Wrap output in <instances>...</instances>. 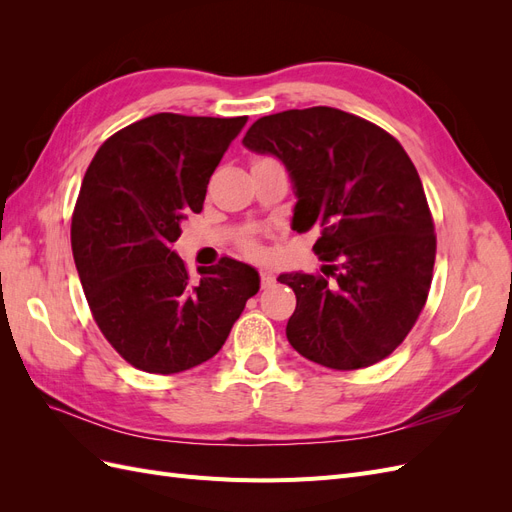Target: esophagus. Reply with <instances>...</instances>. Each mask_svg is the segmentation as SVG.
<instances>
[{"label":"esophagus","mask_w":512,"mask_h":512,"mask_svg":"<svg viewBox=\"0 0 512 512\" xmlns=\"http://www.w3.org/2000/svg\"><path fill=\"white\" fill-rule=\"evenodd\" d=\"M273 282H275V275H273V271H271V269H267V267H262V269H260V284H262V288L271 286Z\"/></svg>","instance_id":"1"}]
</instances>
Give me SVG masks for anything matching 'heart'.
<instances>
[{"mask_svg": "<svg viewBox=\"0 0 512 512\" xmlns=\"http://www.w3.org/2000/svg\"><path fill=\"white\" fill-rule=\"evenodd\" d=\"M243 252L250 256H256V254H260V247L254 241H243Z\"/></svg>", "mask_w": 512, "mask_h": 512, "instance_id": "b5f03b06", "label": "heart"}]
</instances>
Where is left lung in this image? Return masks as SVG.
I'll list each match as a JSON object with an SVG mask.
<instances>
[{"label": "left lung", "instance_id": "8db88e82", "mask_svg": "<svg viewBox=\"0 0 512 512\" xmlns=\"http://www.w3.org/2000/svg\"><path fill=\"white\" fill-rule=\"evenodd\" d=\"M292 179V228L320 226L322 273H282L297 294L286 337L305 359L361 369L404 342L425 307L436 235L421 177L395 138L331 106L260 117L243 136Z\"/></svg>", "mask_w": 512, "mask_h": 512}]
</instances>
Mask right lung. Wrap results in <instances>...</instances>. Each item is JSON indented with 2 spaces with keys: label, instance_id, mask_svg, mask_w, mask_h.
<instances>
[{
  "label": "right lung",
  "instance_id": "add662e5",
  "mask_svg": "<svg viewBox=\"0 0 512 512\" xmlns=\"http://www.w3.org/2000/svg\"><path fill=\"white\" fill-rule=\"evenodd\" d=\"M247 117L158 113L113 134L91 160L72 215V254L91 314L123 359L177 374L224 346L258 271L222 258L192 282L173 250Z\"/></svg>",
  "mask_w": 512,
  "mask_h": 512
}]
</instances>
